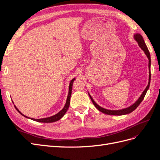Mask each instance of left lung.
I'll return each instance as SVG.
<instances>
[{
    "mask_svg": "<svg viewBox=\"0 0 160 160\" xmlns=\"http://www.w3.org/2000/svg\"><path fill=\"white\" fill-rule=\"evenodd\" d=\"M134 39L138 43V45L139 46V47L141 48V49L144 51L145 54L147 56L148 59L149 60V82H148V85H147L146 88L145 89V90L143 91V93H142V95H140V97L139 98V99L135 101V102L131 106L128 108H124L122 109H119V110H110V109H105L101 108V106H99L98 104H97L95 101L93 100V99L92 98V97L90 95V94L89 93V95L90 97V98L92 101V102H93V105L95 106V108L98 109L99 111H100L101 112H102L105 114H108V115H126V114H129L130 113H132L133 111H134L135 109H136L139 105L142 103V101H143V98L145 95H146L147 91L149 88V84H150V80H151V74H150V66H151V57H150V54H149V50L148 49V47L146 45V43L144 42L143 38L142 37V36L140 35L139 33H136V34H134V36H133Z\"/></svg>",
    "mask_w": 160,
    "mask_h": 160,
    "instance_id": "1",
    "label": "left lung"
}]
</instances>
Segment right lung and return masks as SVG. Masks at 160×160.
I'll use <instances>...</instances> for the list:
<instances>
[{"mask_svg": "<svg viewBox=\"0 0 160 160\" xmlns=\"http://www.w3.org/2000/svg\"><path fill=\"white\" fill-rule=\"evenodd\" d=\"M75 80V78L72 79L70 83H69V93L68 95H67V101H66V103L65 105L64 106V108H62L59 113H57V114L51 116V117L49 118H42V119H34V118H28L26 115H24L20 111H19L15 105H14V108H16V109L17 110L18 112L21 114L24 117L28 118V119H31L33 121H35V122H41V123H52V122H57V121L61 119L62 117H63L64 115L66 113L67 111L68 110L69 108V105H70V99H71V91H72V83H73V81ZM13 103V102H12Z\"/></svg>", "mask_w": 160, "mask_h": 160, "instance_id": "add662e5", "label": "right lung"}]
</instances>
